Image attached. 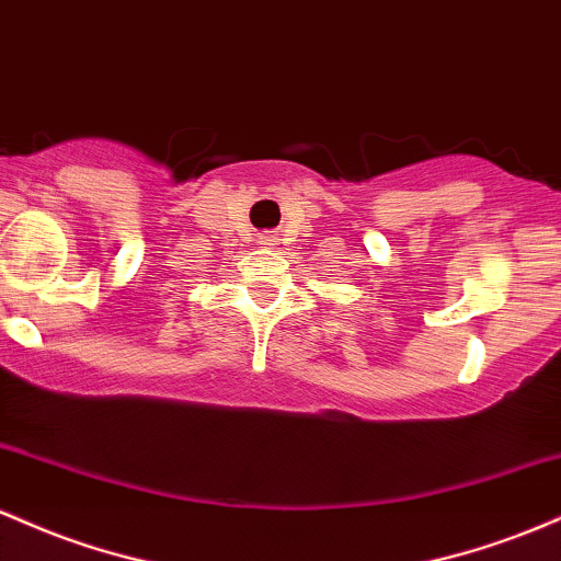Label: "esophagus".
Masks as SVG:
<instances>
[{"instance_id":"esophagus-1","label":"esophagus","mask_w":561,"mask_h":561,"mask_svg":"<svg viewBox=\"0 0 561 561\" xmlns=\"http://www.w3.org/2000/svg\"><path fill=\"white\" fill-rule=\"evenodd\" d=\"M262 243H264V247H273L275 236H262Z\"/></svg>"}]
</instances>
